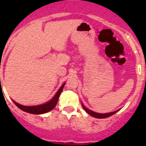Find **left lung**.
<instances>
[{"instance_id": "obj_1", "label": "left lung", "mask_w": 146, "mask_h": 146, "mask_svg": "<svg viewBox=\"0 0 146 146\" xmlns=\"http://www.w3.org/2000/svg\"><path fill=\"white\" fill-rule=\"evenodd\" d=\"M82 108H83V109L86 110V112H87L88 113L89 115H92L93 117H94V118H108V117H110L111 116V115H114L115 113H116L118 111V110H116V111L115 112H112V113H104V114H102V113H95V112H93L91 111V110H88V108H86V107L83 105V104H82Z\"/></svg>"}]
</instances>
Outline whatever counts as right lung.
<instances>
[{
  "label": "right lung",
  "mask_w": 146,
  "mask_h": 146,
  "mask_svg": "<svg viewBox=\"0 0 146 146\" xmlns=\"http://www.w3.org/2000/svg\"><path fill=\"white\" fill-rule=\"evenodd\" d=\"M64 85H65V83L62 85V86L58 91V92L56 93L55 96L50 102L44 104H41V105H38V106H23V105L15 102V101L13 102L20 110H22L23 111L27 112V113H32V114H42V113H47V112L52 110L55 107L58 102V100L59 99V96H60V93H61L62 90L64 88Z\"/></svg>",
  "instance_id": "1"
}]
</instances>
